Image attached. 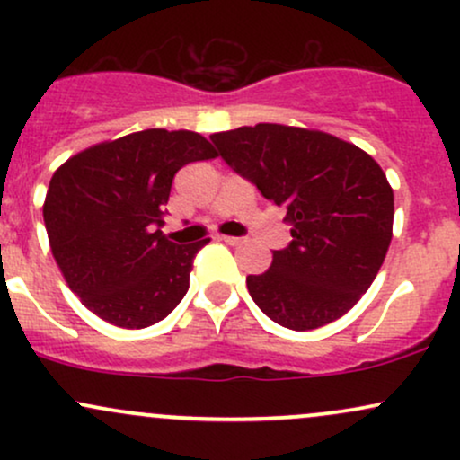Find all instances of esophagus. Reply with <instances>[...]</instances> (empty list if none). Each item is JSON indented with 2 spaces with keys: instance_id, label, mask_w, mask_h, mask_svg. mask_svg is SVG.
<instances>
[{
  "instance_id": "1",
  "label": "esophagus",
  "mask_w": 460,
  "mask_h": 460,
  "mask_svg": "<svg viewBox=\"0 0 460 460\" xmlns=\"http://www.w3.org/2000/svg\"><path fill=\"white\" fill-rule=\"evenodd\" d=\"M218 240H223L225 244H229V246L242 244V237H235V235H218Z\"/></svg>"
}]
</instances>
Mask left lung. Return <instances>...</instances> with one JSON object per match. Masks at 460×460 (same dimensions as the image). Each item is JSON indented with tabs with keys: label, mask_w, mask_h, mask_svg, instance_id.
I'll use <instances>...</instances> for the list:
<instances>
[{
	"label": "left lung",
	"mask_w": 460,
	"mask_h": 460,
	"mask_svg": "<svg viewBox=\"0 0 460 460\" xmlns=\"http://www.w3.org/2000/svg\"><path fill=\"white\" fill-rule=\"evenodd\" d=\"M220 157L285 209L292 242L246 277L268 318L311 331L341 318L381 270L394 190L366 151L324 131L260 123L212 136Z\"/></svg>",
	"instance_id": "8db88e82"
}]
</instances>
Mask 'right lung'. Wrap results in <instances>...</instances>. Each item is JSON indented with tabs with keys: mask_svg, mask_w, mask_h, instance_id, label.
I'll list each match as a JSON object with an SVG mask.
<instances>
[{
	"mask_svg": "<svg viewBox=\"0 0 460 460\" xmlns=\"http://www.w3.org/2000/svg\"><path fill=\"white\" fill-rule=\"evenodd\" d=\"M197 131L145 129L68 157L47 190L43 218L68 288L94 315L145 329L166 318L190 288L209 240L175 244L160 226L175 172L212 160Z\"/></svg>",
	"mask_w": 460,
	"mask_h": 460,
	"instance_id": "right-lung-1",
	"label": "right lung"
}]
</instances>
